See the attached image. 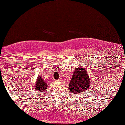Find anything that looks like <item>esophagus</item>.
I'll use <instances>...</instances> for the list:
<instances>
[{
  "instance_id": "1",
  "label": "esophagus",
  "mask_w": 125,
  "mask_h": 125,
  "mask_svg": "<svg viewBox=\"0 0 125 125\" xmlns=\"http://www.w3.org/2000/svg\"><path fill=\"white\" fill-rule=\"evenodd\" d=\"M58 81H61V80H60V79H59V80H58Z\"/></svg>"
}]
</instances>
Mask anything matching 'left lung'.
Returning <instances> with one entry per match:
<instances>
[{"label": "left lung", "instance_id": "left-lung-1", "mask_svg": "<svg viewBox=\"0 0 125 125\" xmlns=\"http://www.w3.org/2000/svg\"><path fill=\"white\" fill-rule=\"evenodd\" d=\"M73 74L69 86L70 92L73 94L86 93L90 85V78L86 70L82 66L78 67L74 69Z\"/></svg>", "mask_w": 125, "mask_h": 125}]
</instances>
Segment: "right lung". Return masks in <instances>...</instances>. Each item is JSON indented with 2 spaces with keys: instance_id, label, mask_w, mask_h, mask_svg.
I'll use <instances>...</instances> for the list:
<instances>
[{
  "instance_id": "add662e5",
  "label": "right lung",
  "mask_w": 125,
  "mask_h": 125,
  "mask_svg": "<svg viewBox=\"0 0 125 125\" xmlns=\"http://www.w3.org/2000/svg\"><path fill=\"white\" fill-rule=\"evenodd\" d=\"M47 85L46 83H45L44 80L42 79V77H40V75H39L38 77L37 82L36 83L35 86V89L39 91L43 92L47 89Z\"/></svg>"
}]
</instances>
